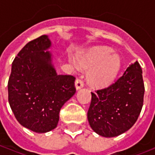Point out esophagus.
I'll return each instance as SVG.
<instances>
[{
	"label": "esophagus",
	"instance_id": "34e87169",
	"mask_svg": "<svg viewBox=\"0 0 155 155\" xmlns=\"http://www.w3.org/2000/svg\"><path fill=\"white\" fill-rule=\"evenodd\" d=\"M74 86H75L76 90L78 91V90H80L81 88H83V86H84V83H83V81H81V80L77 79V80L75 81V82H74Z\"/></svg>",
	"mask_w": 155,
	"mask_h": 155
}]
</instances>
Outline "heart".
<instances>
[{"mask_svg": "<svg viewBox=\"0 0 155 155\" xmlns=\"http://www.w3.org/2000/svg\"><path fill=\"white\" fill-rule=\"evenodd\" d=\"M107 47L95 48L78 59V63L82 67L90 69L88 81L99 87L110 84L121 69V58L120 54L112 52ZM74 66L78 64L74 59H70Z\"/></svg>", "mask_w": 155, "mask_h": 155, "instance_id": "b5f03b06", "label": "heart"}]
</instances>
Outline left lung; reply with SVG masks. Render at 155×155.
Wrapping results in <instances>:
<instances>
[{
	"mask_svg": "<svg viewBox=\"0 0 155 155\" xmlns=\"http://www.w3.org/2000/svg\"><path fill=\"white\" fill-rule=\"evenodd\" d=\"M144 85L138 61L107 88L91 92L87 118L91 129L106 138L126 132L138 120L143 107Z\"/></svg>",
	"mask_w": 155,
	"mask_h": 155,
	"instance_id": "left-lung-1",
	"label": "left lung"
}]
</instances>
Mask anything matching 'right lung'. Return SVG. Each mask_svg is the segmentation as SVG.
<instances>
[{
  "instance_id": "add662e5",
  "label": "right lung",
  "mask_w": 155,
  "mask_h": 155,
  "mask_svg": "<svg viewBox=\"0 0 155 155\" xmlns=\"http://www.w3.org/2000/svg\"><path fill=\"white\" fill-rule=\"evenodd\" d=\"M46 35L28 42L13 61L8 101L19 123L35 133L56 128L61 107L75 93L72 75L58 74Z\"/></svg>"
}]
</instances>
